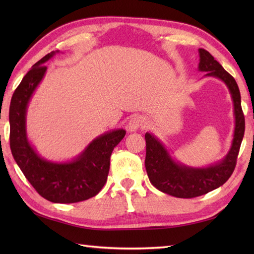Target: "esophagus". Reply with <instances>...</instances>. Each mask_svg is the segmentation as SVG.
<instances>
[{"label":"esophagus","instance_id":"esophagus-1","mask_svg":"<svg viewBox=\"0 0 254 254\" xmlns=\"http://www.w3.org/2000/svg\"><path fill=\"white\" fill-rule=\"evenodd\" d=\"M146 127V120L142 116H134L130 119L127 123L128 132H135L138 128H143Z\"/></svg>","mask_w":254,"mask_h":254}]
</instances>
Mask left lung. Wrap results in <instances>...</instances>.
<instances>
[{
	"label": "left lung",
	"mask_w": 254,
	"mask_h": 254,
	"mask_svg": "<svg viewBox=\"0 0 254 254\" xmlns=\"http://www.w3.org/2000/svg\"><path fill=\"white\" fill-rule=\"evenodd\" d=\"M198 71L207 72L204 76L218 78L227 86L234 105L235 128L228 153L223 159L206 167H191L176 160L157 136L146 132L145 167L149 181L159 191L181 198L203 195L223 186L234 172L245 135V116L241 109L240 91L235 78L225 71L208 51L198 49Z\"/></svg>",
	"instance_id": "8db88e82"
}]
</instances>
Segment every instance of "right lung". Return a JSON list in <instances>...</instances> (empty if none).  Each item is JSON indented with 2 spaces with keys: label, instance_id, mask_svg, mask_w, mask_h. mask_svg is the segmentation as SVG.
Listing matches in <instances>:
<instances>
[{
  "label": "right lung",
  "instance_id": "1",
  "mask_svg": "<svg viewBox=\"0 0 254 254\" xmlns=\"http://www.w3.org/2000/svg\"><path fill=\"white\" fill-rule=\"evenodd\" d=\"M60 51H52L32 65L14 91L9 106V145L26 179L42 197L53 203H76L95 196L107 181L113 148L126 130L108 131L94 138L76 157L66 161L48 160L37 153L27 136V109L44 79L48 62Z\"/></svg>",
  "mask_w": 254,
  "mask_h": 254
}]
</instances>
